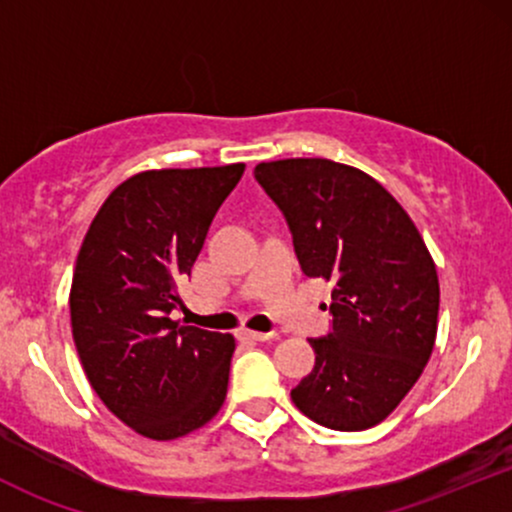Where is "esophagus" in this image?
Instances as JSON below:
<instances>
[{
    "instance_id": "obj_1",
    "label": "esophagus",
    "mask_w": 512,
    "mask_h": 512,
    "mask_svg": "<svg viewBox=\"0 0 512 512\" xmlns=\"http://www.w3.org/2000/svg\"><path fill=\"white\" fill-rule=\"evenodd\" d=\"M238 334L243 339H250V342H269V339H274L272 332H255V330H245V327Z\"/></svg>"
}]
</instances>
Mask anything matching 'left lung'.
Wrapping results in <instances>:
<instances>
[{"instance_id":"obj_1","label":"left lung","mask_w":512,"mask_h":512,"mask_svg":"<svg viewBox=\"0 0 512 512\" xmlns=\"http://www.w3.org/2000/svg\"><path fill=\"white\" fill-rule=\"evenodd\" d=\"M284 211L305 276L334 281L332 332L310 339L315 368L291 390L334 431L387 419L424 373L438 332L436 262L407 211L368 173L330 158L255 166Z\"/></svg>"}]
</instances>
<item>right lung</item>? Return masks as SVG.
I'll list each match as a JSON object with an SVG mask.
<instances>
[{"instance_id":"add662e5","label":"right lung","mask_w":512,"mask_h":512,"mask_svg":"<svg viewBox=\"0 0 512 512\" xmlns=\"http://www.w3.org/2000/svg\"><path fill=\"white\" fill-rule=\"evenodd\" d=\"M243 170L231 163L132 175L81 243L69 291L76 351L105 407L144 438L187 436L226 399L236 339L170 313L182 308L178 284Z\"/></svg>"}]
</instances>
